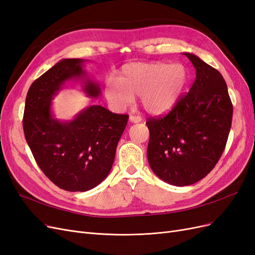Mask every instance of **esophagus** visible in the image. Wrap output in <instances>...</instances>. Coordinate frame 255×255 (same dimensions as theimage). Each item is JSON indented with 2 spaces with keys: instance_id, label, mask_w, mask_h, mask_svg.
Here are the masks:
<instances>
[{
  "instance_id": "34e87169",
  "label": "esophagus",
  "mask_w": 255,
  "mask_h": 255,
  "mask_svg": "<svg viewBox=\"0 0 255 255\" xmlns=\"http://www.w3.org/2000/svg\"><path fill=\"white\" fill-rule=\"evenodd\" d=\"M141 120H142V118L140 117V116H134V115L129 116V121L133 122V123H138V122H140Z\"/></svg>"
}]
</instances>
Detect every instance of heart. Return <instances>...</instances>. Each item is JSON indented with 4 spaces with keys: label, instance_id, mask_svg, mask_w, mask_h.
<instances>
[{
    "label": "heart",
    "instance_id": "obj_1",
    "mask_svg": "<svg viewBox=\"0 0 255 255\" xmlns=\"http://www.w3.org/2000/svg\"><path fill=\"white\" fill-rule=\"evenodd\" d=\"M187 81L183 65L165 63H132L121 69L118 82L109 81L105 95L118 110L132 105L140 97L143 109L153 115L170 111L179 100Z\"/></svg>",
    "mask_w": 255,
    "mask_h": 255
}]
</instances>
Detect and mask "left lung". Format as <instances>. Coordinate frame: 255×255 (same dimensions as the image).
Segmentation results:
<instances>
[{
	"instance_id": "obj_1",
	"label": "left lung",
	"mask_w": 255,
	"mask_h": 255,
	"mask_svg": "<svg viewBox=\"0 0 255 255\" xmlns=\"http://www.w3.org/2000/svg\"><path fill=\"white\" fill-rule=\"evenodd\" d=\"M196 68V80L163 117H149V165L163 181L187 186L210 173L225 151L233 105L226 81L215 68L184 53Z\"/></svg>"
}]
</instances>
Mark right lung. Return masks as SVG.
Here are the masks:
<instances>
[{
  "label": "right lung",
  "mask_w": 255,
  "mask_h": 255,
  "mask_svg": "<svg viewBox=\"0 0 255 255\" xmlns=\"http://www.w3.org/2000/svg\"><path fill=\"white\" fill-rule=\"evenodd\" d=\"M83 59H63L33 82L27 91L23 130L37 165L49 180L67 191H86L109 175L128 115L91 105L71 121H58L51 101L65 82L84 79ZM88 97L100 95L99 85L85 79Z\"/></svg>",
  "instance_id": "obj_1"
}]
</instances>
